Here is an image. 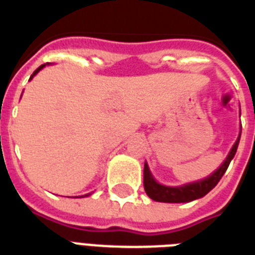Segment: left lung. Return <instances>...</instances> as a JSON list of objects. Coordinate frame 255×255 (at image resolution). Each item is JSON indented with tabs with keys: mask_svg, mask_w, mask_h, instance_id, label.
<instances>
[{
	"mask_svg": "<svg viewBox=\"0 0 255 255\" xmlns=\"http://www.w3.org/2000/svg\"><path fill=\"white\" fill-rule=\"evenodd\" d=\"M240 137L241 133L238 136L237 141L234 143L232 151L229 152V155L226 157L221 167L218 168L212 176L198 181L188 182L185 185L181 186H167L161 185L156 181L155 178L152 177L151 172L148 169L147 163L144 164V189L147 192V194L152 200L159 202H189L193 201L196 198L204 197L205 194H208L210 190L213 189L214 186L217 185L218 181L221 180L224 173L226 172L228 167H229L230 161L236 155L238 148V143H240Z\"/></svg>",
	"mask_w": 255,
	"mask_h": 255,
	"instance_id": "left-lung-1",
	"label": "left lung"
}]
</instances>
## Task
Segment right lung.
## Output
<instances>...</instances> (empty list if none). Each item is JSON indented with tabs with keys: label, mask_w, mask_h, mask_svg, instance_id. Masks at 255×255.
I'll return each instance as SVG.
<instances>
[{
	"label": "right lung",
	"mask_w": 255,
	"mask_h": 255,
	"mask_svg": "<svg viewBox=\"0 0 255 255\" xmlns=\"http://www.w3.org/2000/svg\"><path fill=\"white\" fill-rule=\"evenodd\" d=\"M43 66H45V65H42V66H39V67H38V69H37V70H35V71H34V73H33V75H31V77H30V79H31V78H33V77H34V75H35V74H37V73H38V71H39V70H41V69H42V67H43Z\"/></svg>",
	"instance_id": "obj_1"
}]
</instances>
